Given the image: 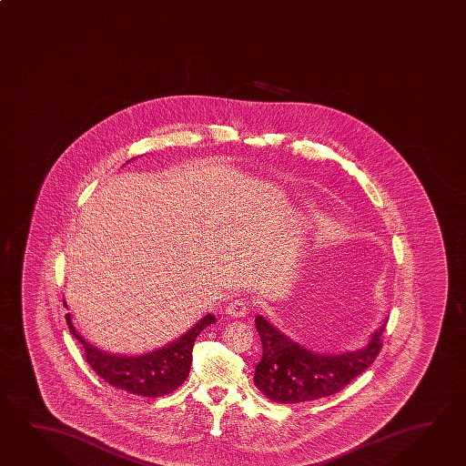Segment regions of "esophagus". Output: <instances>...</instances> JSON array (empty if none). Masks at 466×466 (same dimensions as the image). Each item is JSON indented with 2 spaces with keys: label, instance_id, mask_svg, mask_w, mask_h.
Returning a JSON list of instances; mask_svg holds the SVG:
<instances>
[{
  "label": "esophagus",
  "instance_id": "esophagus-1",
  "mask_svg": "<svg viewBox=\"0 0 466 466\" xmlns=\"http://www.w3.org/2000/svg\"><path fill=\"white\" fill-rule=\"evenodd\" d=\"M249 312V302L247 299H233L227 306V314L231 318H247Z\"/></svg>",
  "mask_w": 466,
  "mask_h": 466
}]
</instances>
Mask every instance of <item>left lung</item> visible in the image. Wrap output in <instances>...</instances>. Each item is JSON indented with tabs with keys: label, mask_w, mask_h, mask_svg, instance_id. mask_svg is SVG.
I'll return each mask as SVG.
<instances>
[{
	"label": "left lung",
	"mask_w": 466,
	"mask_h": 466,
	"mask_svg": "<svg viewBox=\"0 0 466 466\" xmlns=\"http://www.w3.org/2000/svg\"><path fill=\"white\" fill-rule=\"evenodd\" d=\"M255 324L263 346V357L256 365L255 385L278 403L318 400L340 392L377 359L385 329L383 324L360 350L319 356L286 338L261 316H256Z\"/></svg>",
	"instance_id": "8db88e82"
}]
</instances>
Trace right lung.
Here are the masks:
<instances>
[{
  "label": "right lung",
  "mask_w": 466,
  "mask_h": 466,
  "mask_svg": "<svg viewBox=\"0 0 466 466\" xmlns=\"http://www.w3.org/2000/svg\"><path fill=\"white\" fill-rule=\"evenodd\" d=\"M66 320L74 338L81 342L86 362L92 370L106 382L142 397H164L178 389L190 374L192 367V349L195 339L201 330L215 322V316L207 314L198 320L187 334L177 339L172 344L150 352L147 356H112L102 352L97 347L86 342L73 328L71 314H66Z\"/></svg>",
  "instance_id": "1"
}]
</instances>
